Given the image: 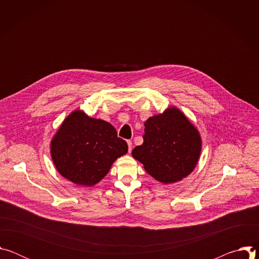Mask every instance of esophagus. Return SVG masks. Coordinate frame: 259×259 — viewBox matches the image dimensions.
<instances>
[{
  "label": "esophagus",
  "mask_w": 259,
  "mask_h": 259,
  "mask_svg": "<svg viewBox=\"0 0 259 259\" xmlns=\"http://www.w3.org/2000/svg\"><path fill=\"white\" fill-rule=\"evenodd\" d=\"M127 143H128V152L131 153V151H132V141L131 140H127Z\"/></svg>",
  "instance_id": "obj_1"
}]
</instances>
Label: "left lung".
Segmentation results:
<instances>
[{
    "instance_id": "1",
    "label": "left lung",
    "mask_w": 259,
    "mask_h": 259,
    "mask_svg": "<svg viewBox=\"0 0 259 259\" xmlns=\"http://www.w3.org/2000/svg\"><path fill=\"white\" fill-rule=\"evenodd\" d=\"M201 147L197 128L179 109L170 107L146 120L143 143L135 147L132 156L158 181L172 183L194 170Z\"/></svg>"
}]
</instances>
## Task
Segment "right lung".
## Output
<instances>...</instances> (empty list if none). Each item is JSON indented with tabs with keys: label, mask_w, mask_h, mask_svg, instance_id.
<instances>
[{
	"label": "right lung",
	"mask_w": 259,
	"mask_h": 259,
	"mask_svg": "<svg viewBox=\"0 0 259 259\" xmlns=\"http://www.w3.org/2000/svg\"><path fill=\"white\" fill-rule=\"evenodd\" d=\"M128 152L127 142L103 120L72 112L51 141V156L57 171L69 181L92 187L109 171L112 164Z\"/></svg>",
	"instance_id": "obj_1"
}]
</instances>
